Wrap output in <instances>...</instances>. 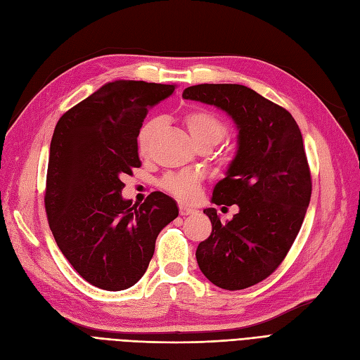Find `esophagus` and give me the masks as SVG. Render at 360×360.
Segmentation results:
<instances>
[{
    "instance_id": "esophagus-1",
    "label": "esophagus",
    "mask_w": 360,
    "mask_h": 360,
    "mask_svg": "<svg viewBox=\"0 0 360 360\" xmlns=\"http://www.w3.org/2000/svg\"><path fill=\"white\" fill-rule=\"evenodd\" d=\"M179 208H180V214L181 216H189V214H193L196 212L195 208H192L189 205H184V204H180Z\"/></svg>"
}]
</instances>
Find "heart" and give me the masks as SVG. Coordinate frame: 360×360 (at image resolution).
<instances>
[{"label": "heart", "instance_id": "b5f03b06", "mask_svg": "<svg viewBox=\"0 0 360 360\" xmlns=\"http://www.w3.org/2000/svg\"><path fill=\"white\" fill-rule=\"evenodd\" d=\"M184 123L188 127L193 141L198 144L201 143H213L214 146L225 137L226 127L217 116L205 110H195L186 115ZM159 125L158 119H152L146 122L139 131V148L141 153H146L147 146ZM162 188L168 191L172 196L179 198L183 201H193L200 195L201 189V177L192 171H183L179 174H168L162 180Z\"/></svg>", "mask_w": 360, "mask_h": 360}]
</instances>
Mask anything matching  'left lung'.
Returning <instances> with one entry per match:
<instances>
[{"instance_id":"obj_1","label":"left lung","mask_w":360,"mask_h":360,"mask_svg":"<svg viewBox=\"0 0 360 360\" xmlns=\"http://www.w3.org/2000/svg\"><path fill=\"white\" fill-rule=\"evenodd\" d=\"M184 100L220 108L237 127V152L212 201L238 205L221 223L216 208H205L212 233L198 244L202 274L226 290H241L265 280L286 257L311 198V176L298 123L283 107L243 84H196Z\"/></svg>"}]
</instances>
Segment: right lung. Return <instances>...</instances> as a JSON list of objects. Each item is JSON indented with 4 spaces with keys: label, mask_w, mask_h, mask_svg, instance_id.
I'll return each instance as SVG.
<instances>
[{
    "label": "right lung",
    "mask_w": 360,
    "mask_h": 360,
    "mask_svg": "<svg viewBox=\"0 0 360 360\" xmlns=\"http://www.w3.org/2000/svg\"><path fill=\"white\" fill-rule=\"evenodd\" d=\"M174 84L108 82L58 120L44 205L62 255L92 286L125 290L143 276L159 232L179 216L171 196L123 200L122 177L141 167L137 137L147 110Z\"/></svg>",
    "instance_id": "1"
}]
</instances>
